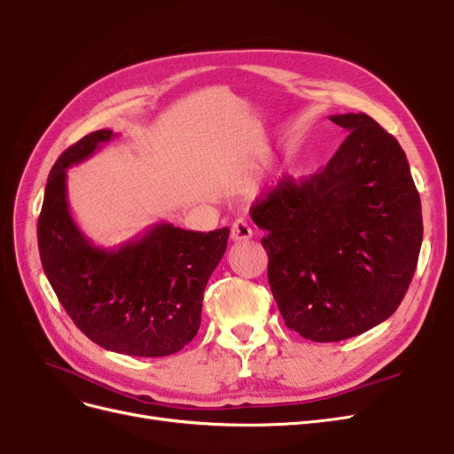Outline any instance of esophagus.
<instances>
[{
	"mask_svg": "<svg viewBox=\"0 0 454 454\" xmlns=\"http://www.w3.org/2000/svg\"><path fill=\"white\" fill-rule=\"evenodd\" d=\"M252 237H254V231L248 225V222H244V219H237V222L232 223V227H231V239L232 240L240 242V240H250Z\"/></svg>",
	"mask_w": 454,
	"mask_h": 454,
	"instance_id": "1",
	"label": "esophagus"
}]
</instances>
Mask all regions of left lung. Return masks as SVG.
<instances>
[{
    "mask_svg": "<svg viewBox=\"0 0 454 454\" xmlns=\"http://www.w3.org/2000/svg\"><path fill=\"white\" fill-rule=\"evenodd\" d=\"M348 136L324 168L282 180L250 208L267 231L269 286L286 325L335 342L400 307L422 244L420 197L402 145L365 114L332 115Z\"/></svg>",
    "mask_w": 454,
    "mask_h": 454,
    "instance_id": "left-lung-1",
    "label": "left lung"
}]
</instances>
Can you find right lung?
<instances>
[{
    "label": "right lung",
    "mask_w": 454,
    "mask_h": 454,
    "mask_svg": "<svg viewBox=\"0 0 454 454\" xmlns=\"http://www.w3.org/2000/svg\"><path fill=\"white\" fill-rule=\"evenodd\" d=\"M114 136L109 129L90 132L54 162L37 222L41 265L62 307L92 342L159 358L197 335L204 287L227 250L229 229L195 232L160 222L115 248L92 244L70 212L66 170Z\"/></svg>",
    "instance_id": "right-lung-1"
}]
</instances>
